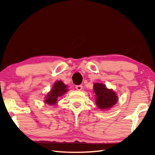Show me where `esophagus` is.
<instances>
[{"label": "esophagus", "mask_w": 155, "mask_h": 155, "mask_svg": "<svg viewBox=\"0 0 155 155\" xmlns=\"http://www.w3.org/2000/svg\"><path fill=\"white\" fill-rule=\"evenodd\" d=\"M76 89H77V90H81L83 89V86L81 85H77L76 86Z\"/></svg>", "instance_id": "1"}]
</instances>
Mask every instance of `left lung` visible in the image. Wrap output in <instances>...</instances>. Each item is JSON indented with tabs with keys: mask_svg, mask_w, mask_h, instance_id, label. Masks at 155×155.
Instances as JSON below:
<instances>
[{
	"mask_svg": "<svg viewBox=\"0 0 155 155\" xmlns=\"http://www.w3.org/2000/svg\"><path fill=\"white\" fill-rule=\"evenodd\" d=\"M96 94V104L100 109H107L116 104L117 96L112 90H108L103 84L96 83L94 85Z\"/></svg>",
	"mask_w": 155,
	"mask_h": 155,
	"instance_id": "1",
	"label": "left lung"
}]
</instances>
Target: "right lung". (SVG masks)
<instances>
[{
  "mask_svg": "<svg viewBox=\"0 0 155 155\" xmlns=\"http://www.w3.org/2000/svg\"><path fill=\"white\" fill-rule=\"evenodd\" d=\"M68 91L67 86L62 82V81H57L54 84L53 87L48 93V96L46 97L45 103L50 104V105H53L56 103L58 97L62 96Z\"/></svg>",
  "mask_w": 155,
  "mask_h": 155,
  "instance_id": "right-lung-1",
  "label": "right lung"
}]
</instances>
